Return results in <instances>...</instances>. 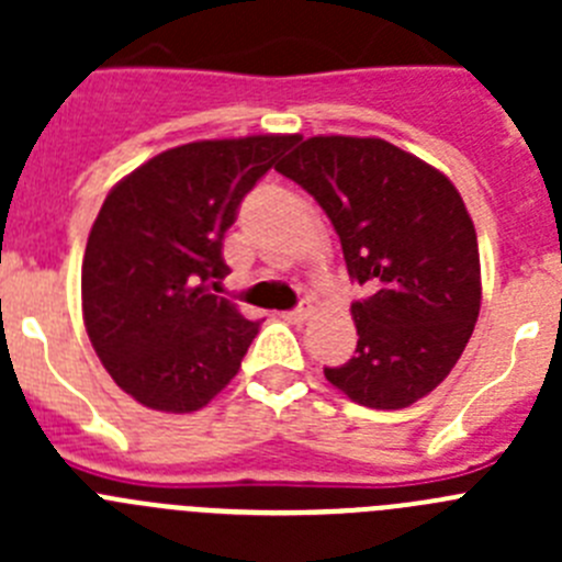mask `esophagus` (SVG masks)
Here are the masks:
<instances>
[{
    "label": "esophagus",
    "instance_id": "34e87169",
    "mask_svg": "<svg viewBox=\"0 0 562 562\" xmlns=\"http://www.w3.org/2000/svg\"><path fill=\"white\" fill-rule=\"evenodd\" d=\"M312 301H301V306H297V310H292V312H286V321H292V324H304V321H310V315H312Z\"/></svg>",
    "mask_w": 562,
    "mask_h": 562
}]
</instances>
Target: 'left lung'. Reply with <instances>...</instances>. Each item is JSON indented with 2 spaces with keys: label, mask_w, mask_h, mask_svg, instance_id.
Listing matches in <instances>:
<instances>
[{
  "label": "left lung",
  "mask_w": 562,
  "mask_h": 562,
  "mask_svg": "<svg viewBox=\"0 0 562 562\" xmlns=\"http://www.w3.org/2000/svg\"><path fill=\"white\" fill-rule=\"evenodd\" d=\"M276 171L310 191L340 236L357 349L324 369L366 408L400 411L453 371L481 310L479 238L461 193L434 166L380 137H310Z\"/></svg>",
  "instance_id": "8db88e82"
}]
</instances>
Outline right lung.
<instances>
[{"label":"right lung","mask_w":562,"mask_h":562,"mask_svg":"<svg viewBox=\"0 0 562 562\" xmlns=\"http://www.w3.org/2000/svg\"><path fill=\"white\" fill-rule=\"evenodd\" d=\"M292 143L295 134L186 143L103 200L83 252V324L103 369L146 408H205L241 369L258 321L211 286L231 272L222 238L238 205Z\"/></svg>","instance_id":"1"}]
</instances>
